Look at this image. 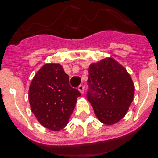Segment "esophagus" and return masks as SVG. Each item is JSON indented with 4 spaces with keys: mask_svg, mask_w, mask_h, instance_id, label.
<instances>
[{
    "mask_svg": "<svg viewBox=\"0 0 158 158\" xmlns=\"http://www.w3.org/2000/svg\"><path fill=\"white\" fill-rule=\"evenodd\" d=\"M78 90H79L80 93L83 94L84 92V87H83V85H79V87H78Z\"/></svg>",
    "mask_w": 158,
    "mask_h": 158,
    "instance_id": "esophagus-1",
    "label": "esophagus"
}]
</instances>
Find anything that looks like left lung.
I'll use <instances>...</instances> for the list:
<instances>
[{
  "mask_svg": "<svg viewBox=\"0 0 158 158\" xmlns=\"http://www.w3.org/2000/svg\"><path fill=\"white\" fill-rule=\"evenodd\" d=\"M87 99L103 124L112 125L126 115L134 96V83L126 69L112 58L88 68Z\"/></svg>",
  "mask_w": 158,
  "mask_h": 158,
  "instance_id": "1",
  "label": "left lung"
}]
</instances>
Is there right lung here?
<instances>
[{
	"mask_svg": "<svg viewBox=\"0 0 158 158\" xmlns=\"http://www.w3.org/2000/svg\"><path fill=\"white\" fill-rule=\"evenodd\" d=\"M80 92L72 88L69 76L59 63H46L29 88L30 108L38 121L52 131L63 129L75 109Z\"/></svg>",
	"mask_w": 158,
	"mask_h": 158,
	"instance_id": "right-lung-1",
	"label": "right lung"
}]
</instances>
